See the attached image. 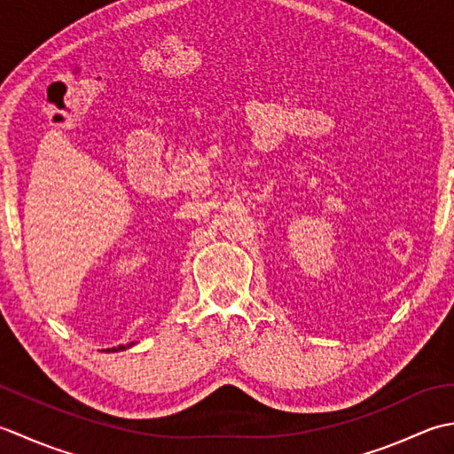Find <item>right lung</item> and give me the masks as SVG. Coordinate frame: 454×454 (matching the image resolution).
<instances>
[{
    "mask_svg": "<svg viewBox=\"0 0 454 454\" xmlns=\"http://www.w3.org/2000/svg\"><path fill=\"white\" fill-rule=\"evenodd\" d=\"M133 345H135V343H129L127 347H125V345H121V347H117V348H114V350H123V348H129V347H133ZM107 350H109V348H107Z\"/></svg>",
    "mask_w": 454,
    "mask_h": 454,
    "instance_id": "obj_1",
    "label": "right lung"
}]
</instances>
